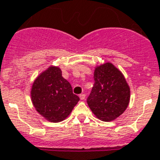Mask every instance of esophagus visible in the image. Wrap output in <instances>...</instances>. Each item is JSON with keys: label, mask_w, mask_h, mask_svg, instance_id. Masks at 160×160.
Here are the masks:
<instances>
[{"label": "esophagus", "mask_w": 160, "mask_h": 160, "mask_svg": "<svg viewBox=\"0 0 160 160\" xmlns=\"http://www.w3.org/2000/svg\"><path fill=\"white\" fill-rule=\"evenodd\" d=\"M80 99L81 100H85V94H81V95H80Z\"/></svg>", "instance_id": "esophagus-1"}]
</instances>
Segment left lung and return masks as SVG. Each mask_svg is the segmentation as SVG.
<instances>
[{
    "label": "left lung",
    "mask_w": 160,
    "mask_h": 160,
    "mask_svg": "<svg viewBox=\"0 0 160 160\" xmlns=\"http://www.w3.org/2000/svg\"><path fill=\"white\" fill-rule=\"evenodd\" d=\"M94 80L95 84L87 99L88 105L100 120H114L129 105V85L121 71L109 62L95 67Z\"/></svg>",
    "instance_id": "1"
}]
</instances>
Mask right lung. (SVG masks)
I'll use <instances>...</instances> for the list:
<instances>
[{"instance_id": "add662e5", "label": "right lung", "mask_w": 160, "mask_h": 160, "mask_svg": "<svg viewBox=\"0 0 160 160\" xmlns=\"http://www.w3.org/2000/svg\"><path fill=\"white\" fill-rule=\"evenodd\" d=\"M31 96L36 111L53 123L66 119L80 100L57 66H50L37 76L31 87Z\"/></svg>"}]
</instances>
